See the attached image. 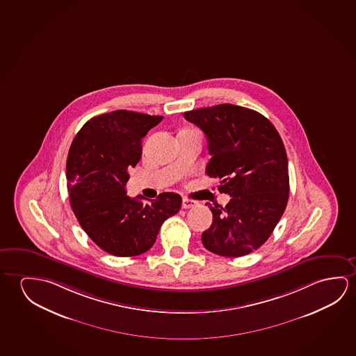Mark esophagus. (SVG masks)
<instances>
[{
    "label": "esophagus",
    "mask_w": 356,
    "mask_h": 356,
    "mask_svg": "<svg viewBox=\"0 0 356 356\" xmlns=\"http://www.w3.org/2000/svg\"><path fill=\"white\" fill-rule=\"evenodd\" d=\"M196 204H197V202H196V201H193V200H190V198L185 197L182 200V208H184V209L195 207Z\"/></svg>",
    "instance_id": "esophagus-1"
}]
</instances>
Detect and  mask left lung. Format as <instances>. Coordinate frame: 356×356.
<instances>
[{
	"instance_id": "obj_1",
	"label": "left lung",
	"mask_w": 356,
	"mask_h": 356,
	"mask_svg": "<svg viewBox=\"0 0 356 356\" xmlns=\"http://www.w3.org/2000/svg\"><path fill=\"white\" fill-rule=\"evenodd\" d=\"M188 122L207 138L211 160L206 174L222 179L225 207L206 203L213 222L202 243L220 257H244L268 241L289 201V161L284 143L270 120L257 111L223 104L188 111Z\"/></svg>"
}]
</instances>
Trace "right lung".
Instances as JSON below:
<instances>
[{
    "instance_id": "add662e5",
    "label": "right lung",
    "mask_w": 356,
    "mask_h": 356,
    "mask_svg": "<svg viewBox=\"0 0 356 356\" xmlns=\"http://www.w3.org/2000/svg\"><path fill=\"white\" fill-rule=\"evenodd\" d=\"M163 115L118 110L88 120L66 160L70 206L95 244L115 257H137L154 245L164 220L182 198L163 192L144 202L127 196L128 170L142 158V140Z\"/></svg>"
}]
</instances>
